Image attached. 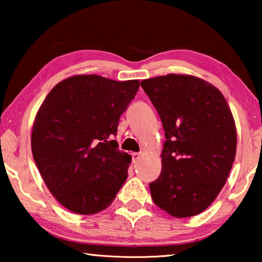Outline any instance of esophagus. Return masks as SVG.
<instances>
[{"mask_svg": "<svg viewBox=\"0 0 262 262\" xmlns=\"http://www.w3.org/2000/svg\"><path fill=\"white\" fill-rule=\"evenodd\" d=\"M140 158H141V154L140 152H132V161H133V163H136Z\"/></svg>", "mask_w": 262, "mask_h": 262, "instance_id": "obj_1", "label": "esophagus"}]
</instances>
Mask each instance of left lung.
<instances>
[{
    "mask_svg": "<svg viewBox=\"0 0 262 262\" xmlns=\"http://www.w3.org/2000/svg\"><path fill=\"white\" fill-rule=\"evenodd\" d=\"M162 119V172L149 185L154 202L173 217L200 214L227 183L237 130L222 92L205 79L168 74L141 82Z\"/></svg>",
    "mask_w": 262,
    "mask_h": 262,
    "instance_id": "1",
    "label": "left lung"
}]
</instances>
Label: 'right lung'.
<instances>
[{
    "mask_svg": "<svg viewBox=\"0 0 262 262\" xmlns=\"http://www.w3.org/2000/svg\"><path fill=\"white\" fill-rule=\"evenodd\" d=\"M140 88L99 75L57 83L34 118L31 149L47 188L68 210L97 214L113 202L128 177L132 156L112 137Z\"/></svg>",
    "mask_w": 262,
    "mask_h": 262,
    "instance_id": "obj_1",
    "label": "right lung"
}]
</instances>
